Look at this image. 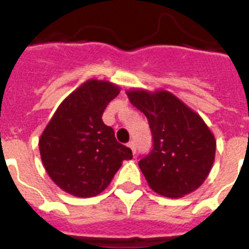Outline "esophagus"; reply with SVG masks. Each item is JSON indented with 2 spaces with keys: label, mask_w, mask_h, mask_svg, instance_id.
<instances>
[{
  "label": "esophagus",
  "mask_w": 249,
  "mask_h": 249,
  "mask_svg": "<svg viewBox=\"0 0 249 249\" xmlns=\"http://www.w3.org/2000/svg\"><path fill=\"white\" fill-rule=\"evenodd\" d=\"M128 147L132 150L133 154H136V142H134V141H130V142H129Z\"/></svg>",
  "instance_id": "1"
}]
</instances>
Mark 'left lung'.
<instances>
[{"label":"left lung","mask_w":249,"mask_h":249,"mask_svg":"<svg viewBox=\"0 0 249 249\" xmlns=\"http://www.w3.org/2000/svg\"><path fill=\"white\" fill-rule=\"evenodd\" d=\"M147 117L152 150L140 160L148 186L168 197H181L201 186L212 169L216 140L204 120L165 90L126 91Z\"/></svg>","instance_id":"obj_1"}]
</instances>
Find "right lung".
<instances>
[{"instance_id": "right-lung-1", "label": "right lung", "mask_w": 249, "mask_h": 249, "mask_svg": "<svg viewBox=\"0 0 249 249\" xmlns=\"http://www.w3.org/2000/svg\"><path fill=\"white\" fill-rule=\"evenodd\" d=\"M120 88L88 80L56 108L38 141L41 160L53 181L79 197L101 194L132 150L119 143L102 115Z\"/></svg>"}]
</instances>
